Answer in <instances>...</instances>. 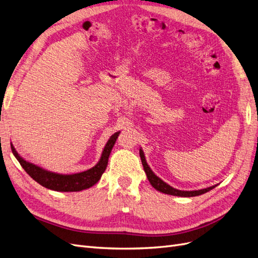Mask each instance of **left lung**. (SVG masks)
Masks as SVG:
<instances>
[{
	"label": "left lung",
	"instance_id": "1",
	"mask_svg": "<svg viewBox=\"0 0 258 258\" xmlns=\"http://www.w3.org/2000/svg\"><path fill=\"white\" fill-rule=\"evenodd\" d=\"M140 157H141V161H142V165L144 168V171L146 173V176L148 178V181L152 184V186L154 187L155 189H157L163 194H167V195H172V196H178V197H195V196H199V195L205 194L211 189H213L214 186H211L208 187V188L205 189H199V190H190V191H184V190H178L173 188V187H171L170 185H168L167 183H165L160 179L157 175H155L153 171L151 170V168L148 167V165L146 163L145 157H144V154L143 151L140 150Z\"/></svg>",
	"mask_w": 258,
	"mask_h": 258
}]
</instances>
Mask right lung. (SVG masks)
Returning <instances> with one entry per match:
<instances>
[{
    "instance_id": "1",
    "label": "right lung",
    "mask_w": 258,
    "mask_h": 258,
    "mask_svg": "<svg viewBox=\"0 0 258 258\" xmlns=\"http://www.w3.org/2000/svg\"><path fill=\"white\" fill-rule=\"evenodd\" d=\"M118 135L119 132H116V134H114L110 138V140H108L103 150L102 156H101L100 158V161L95 167L87 171H84V172L81 173L67 175L49 172V171H46L40 167L33 165V163L26 161L25 159L20 157L12 144L11 147L13 154L19 161L21 167L25 169L26 172L38 184H41L42 186L46 187V188L57 191H80L83 189H87L92 185L98 183L101 175L103 174L106 169L108 157H110L111 151Z\"/></svg>"
}]
</instances>
